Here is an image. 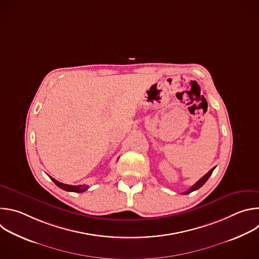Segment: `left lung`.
Listing matches in <instances>:
<instances>
[{"label": "left lung", "mask_w": 259, "mask_h": 259, "mask_svg": "<svg viewBox=\"0 0 259 259\" xmlns=\"http://www.w3.org/2000/svg\"><path fill=\"white\" fill-rule=\"evenodd\" d=\"M215 169V167L214 168H212L207 174H205L199 181H197L194 186L191 188V189H189L187 192H184V193H182L183 195H189V194H191L192 192H194V191H197V190H199L201 187H203L204 184H205V182L208 180V178L211 176V174H212V172H213V170Z\"/></svg>", "instance_id": "left-lung-1"}]
</instances>
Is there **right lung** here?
Here are the masks:
<instances>
[{
    "mask_svg": "<svg viewBox=\"0 0 259 259\" xmlns=\"http://www.w3.org/2000/svg\"><path fill=\"white\" fill-rule=\"evenodd\" d=\"M50 178H51V180L56 184V186L58 187V188H60V189H62V190H64V191H66V192H73V193H83V192H85V191H87L88 190V186H69V184H65V183H61V182H59V181H57L56 179H54L53 177H51V176H49Z\"/></svg>",
    "mask_w": 259,
    "mask_h": 259,
    "instance_id": "1",
    "label": "right lung"
}]
</instances>
